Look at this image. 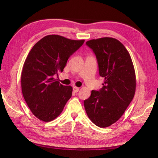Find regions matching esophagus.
<instances>
[{"instance_id":"34e87169","label":"esophagus","mask_w":158,"mask_h":158,"mask_svg":"<svg viewBox=\"0 0 158 158\" xmlns=\"http://www.w3.org/2000/svg\"><path fill=\"white\" fill-rule=\"evenodd\" d=\"M78 91H79V88L76 87V86H74V87H73V92H74V93L78 92Z\"/></svg>"}]
</instances>
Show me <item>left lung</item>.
<instances>
[{"label":"left lung","mask_w":158,"mask_h":158,"mask_svg":"<svg viewBox=\"0 0 158 158\" xmlns=\"http://www.w3.org/2000/svg\"><path fill=\"white\" fill-rule=\"evenodd\" d=\"M85 44L95 55L99 75L105 80L101 89L92 90L84 100V107L93 123L106 128L116 123L132 102L136 90L135 68L125 47L114 38H99Z\"/></svg>","instance_id":"8db88e82"}]
</instances>
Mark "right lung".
Wrapping results in <instances>:
<instances>
[{
	"mask_svg": "<svg viewBox=\"0 0 158 158\" xmlns=\"http://www.w3.org/2000/svg\"><path fill=\"white\" fill-rule=\"evenodd\" d=\"M84 43V40L49 35L30 51L21 74L22 91L27 106L40 120H54L71 98L72 86L62 85L53 76L63 71L69 57Z\"/></svg>",
	"mask_w": 158,
	"mask_h": 158,
	"instance_id": "right-lung-1",
	"label": "right lung"
}]
</instances>
